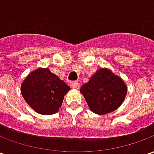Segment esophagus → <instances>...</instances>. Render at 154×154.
<instances>
[{
    "mask_svg": "<svg viewBox=\"0 0 154 154\" xmlns=\"http://www.w3.org/2000/svg\"><path fill=\"white\" fill-rule=\"evenodd\" d=\"M70 86L72 88H77L78 86H79V84H78L77 81H73V82H70Z\"/></svg>",
    "mask_w": 154,
    "mask_h": 154,
    "instance_id": "34e87169",
    "label": "esophagus"
}]
</instances>
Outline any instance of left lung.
Returning <instances> with one entry per match:
<instances>
[{"label": "left lung", "instance_id": "obj_1", "mask_svg": "<svg viewBox=\"0 0 154 154\" xmlns=\"http://www.w3.org/2000/svg\"><path fill=\"white\" fill-rule=\"evenodd\" d=\"M90 110L98 115L116 110L125 98L127 87L124 81L107 68H100L81 87Z\"/></svg>", "mask_w": 154, "mask_h": 154}]
</instances>
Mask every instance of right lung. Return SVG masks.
<instances>
[{"label":"right lung","mask_w":154,"mask_h":154,"mask_svg":"<svg viewBox=\"0 0 154 154\" xmlns=\"http://www.w3.org/2000/svg\"><path fill=\"white\" fill-rule=\"evenodd\" d=\"M70 87L48 68H38L21 84V94L29 106L41 115L56 113Z\"/></svg>","instance_id":"add662e5"}]
</instances>
